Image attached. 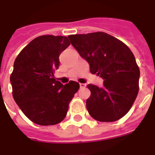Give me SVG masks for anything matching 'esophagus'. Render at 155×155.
<instances>
[{
  "mask_svg": "<svg viewBox=\"0 0 155 155\" xmlns=\"http://www.w3.org/2000/svg\"><path fill=\"white\" fill-rule=\"evenodd\" d=\"M80 88H84V87H86V84H80Z\"/></svg>",
  "mask_w": 155,
  "mask_h": 155,
  "instance_id": "obj_1",
  "label": "esophagus"
}]
</instances>
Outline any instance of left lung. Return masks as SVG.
<instances>
[{
	"instance_id": "obj_1",
	"label": "left lung",
	"mask_w": 155,
	"mask_h": 155,
	"mask_svg": "<svg viewBox=\"0 0 155 155\" xmlns=\"http://www.w3.org/2000/svg\"><path fill=\"white\" fill-rule=\"evenodd\" d=\"M71 45L88 62L91 73L104 80L99 88L87 87V111L99 122H114L130 110L139 93L140 71L130 49L123 42L106 32L75 34L68 36Z\"/></svg>"
}]
</instances>
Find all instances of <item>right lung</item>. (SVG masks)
Wrapping results in <instances>:
<instances>
[{
	"instance_id": "obj_1",
	"label": "right lung",
	"mask_w": 155,
	"mask_h": 155,
	"mask_svg": "<svg viewBox=\"0 0 155 155\" xmlns=\"http://www.w3.org/2000/svg\"><path fill=\"white\" fill-rule=\"evenodd\" d=\"M69 45L67 36H38L15 60L10 75L12 96L25 116L38 125L62 122L80 88L77 82L63 85L54 77L60 64L59 56Z\"/></svg>"
}]
</instances>
